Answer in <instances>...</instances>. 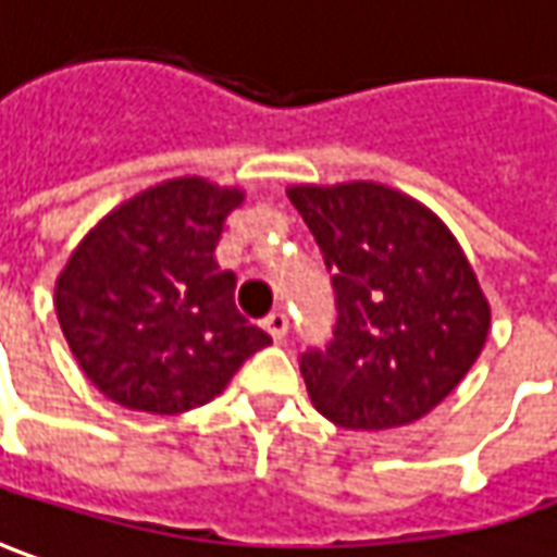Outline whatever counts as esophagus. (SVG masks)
<instances>
[{
	"instance_id": "obj_1",
	"label": "esophagus",
	"mask_w": 557,
	"mask_h": 557,
	"mask_svg": "<svg viewBox=\"0 0 557 557\" xmlns=\"http://www.w3.org/2000/svg\"><path fill=\"white\" fill-rule=\"evenodd\" d=\"M264 330L277 338V342L286 336V330H289V317H286V311H271V314L264 317Z\"/></svg>"
}]
</instances>
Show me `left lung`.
<instances>
[{"instance_id":"1","label":"left lung","mask_w":557,"mask_h":557,"mask_svg":"<svg viewBox=\"0 0 557 557\" xmlns=\"http://www.w3.org/2000/svg\"><path fill=\"white\" fill-rule=\"evenodd\" d=\"M333 271L336 326L298 367L342 429H397L432 412L478 360L490 305L447 224L375 182L286 190Z\"/></svg>"}]
</instances>
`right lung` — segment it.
Listing matches in <instances>:
<instances>
[{
	"mask_svg": "<svg viewBox=\"0 0 557 557\" xmlns=\"http://www.w3.org/2000/svg\"><path fill=\"white\" fill-rule=\"evenodd\" d=\"M240 202L237 187L172 178L116 206L73 249L54 311L83 373L113 404L194 410L271 345L237 311V277L215 261Z\"/></svg>",
	"mask_w": 557,
	"mask_h": 557,
	"instance_id": "1",
	"label": "right lung"
}]
</instances>
